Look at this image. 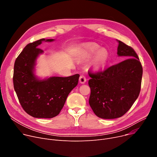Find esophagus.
Here are the masks:
<instances>
[{
  "label": "esophagus",
  "instance_id": "34e87169",
  "mask_svg": "<svg viewBox=\"0 0 157 157\" xmlns=\"http://www.w3.org/2000/svg\"><path fill=\"white\" fill-rule=\"evenodd\" d=\"M79 82L81 83V84H84L85 82L86 81V77H85L84 75H81L80 77H79Z\"/></svg>",
  "mask_w": 157,
  "mask_h": 157
}]
</instances>
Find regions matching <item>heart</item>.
Masks as SVG:
<instances>
[{
  "label": "heart",
  "instance_id": "obj_1",
  "mask_svg": "<svg viewBox=\"0 0 157 157\" xmlns=\"http://www.w3.org/2000/svg\"><path fill=\"white\" fill-rule=\"evenodd\" d=\"M94 43H90L82 50V56L85 58H91L92 64L96 69L103 67L107 63L109 58L108 51L105 48L100 49Z\"/></svg>",
  "mask_w": 157,
  "mask_h": 157
}]
</instances>
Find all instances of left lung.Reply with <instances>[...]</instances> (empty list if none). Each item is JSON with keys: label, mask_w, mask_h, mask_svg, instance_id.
<instances>
[{"label": "left lung", "mask_w": 157, "mask_h": 157, "mask_svg": "<svg viewBox=\"0 0 157 157\" xmlns=\"http://www.w3.org/2000/svg\"><path fill=\"white\" fill-rule=\"evenodd\" d=\"M118 42V56L126 60L105 71L90 73V105L95 115L103 119L124 115L138 98L143 68L137 54L130 46Z\"/></svg>", "instance_id": "1"}]
</instances>
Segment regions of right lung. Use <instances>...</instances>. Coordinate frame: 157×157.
<instances>
[{
  "label": "right lung",
  "mask_w": 157,
  "mask_h": 157,
  "mask_svg": "<svg viewBox=\"0 0 157 157\" xmlns=\"http://www.w3.org/2000/svg\"><path fill=\"white\" fill-rule=\"evenodd\" d=\"M53 40V39H41L28 44L14 63V90L24 110L34 118H52L58 115L68 94L78 83V74L42 80L35 76L36 59L44 52L38 46L42 41Z\"/></svg>",
  "instance_id": "add662e5"
}]
</instances>
